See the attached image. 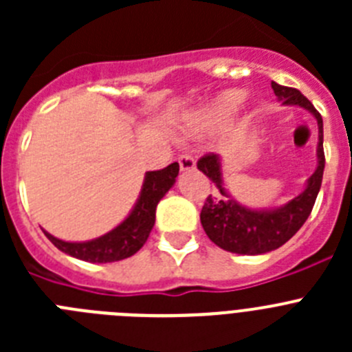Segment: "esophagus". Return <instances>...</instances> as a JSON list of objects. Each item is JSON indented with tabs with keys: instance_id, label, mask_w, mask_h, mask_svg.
<instances>
[{
	"instance_id": "obj_1",
	"label": "esophagus",
	"mask_w": 352,
	"mask_h": 352,
	"mask_svg": "<svg viewBox=\"0 0 352 352\" xmlns=\"http://www.w3.org/2000/svg\"><path fill=\"white\" fill-rule=\"evenodd\" d=\"M179 169L182 170H192L195 169V158L192 155H179Z\"/></svg>"
}]
</instances>
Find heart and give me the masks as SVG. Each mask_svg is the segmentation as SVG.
<instances>
[{
	"instance_id": "heart-1",
	"label": "heart",
	"mask_w": 352,
	"mask_h": 352,
	"mask_svg": "<svg viewBox=\"0 0 352 352\" xmlns=\"http://www.w3.org/2000/svg\"><path fill=\"white\" fill-rule=\"evenodd\" d=\"M247 93L241 89H229V91L220 93L213 100V104L201 114V125L203 126H213L219 125L222 121L229 120L234 113H238V109L243 105Z\"/></svg>"
}]
</instances>
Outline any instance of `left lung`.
I'll use <instances>...</instances> for the list:
<instances>
[{
  "label": "left lung",
  "instance_id": "left-lung-1",
  "mask_svg": "<svg viewBox=\"0 0 352 352\" xmlns=\"http://www.w3.org/2000/svg\"><path fill=\"white\" fill-rule=\"evenodd\" d=\"M275 95L285 105H300L316 116L319 126V144H317V169L309 178L298 197L289 201L282 208L276 210H250L229 197L223 188L222 167L220 157L214 153H206L199 158L197 169L203 170L208 178L214 183L222 195L211 197L208 195L204 206L201 210V223L204 232L214 245L232 254H243V256H259L275 248L282 247L285 241L300 231L305 220L312 213L319 188L322 183L324 173V149H322V118L317 113L312 102L307 96L301 95L296 88H287L280 84L272 82Z\"/></svg>",
  "mask_w": 352,
  "mask_h": 352
}]
</instances>
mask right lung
Returning <instances> with one entry per match:
<instances>
[{
	"label": "right lung",
	"instance_id": "1",
	"mask_svg": "<svg viewBox=\"0 0 352 352\" xmlns=\"http://www.w3.org/2000/svg\"><path fill=\"white\" fill-rule=\"evenodd\" d=\"M179 173L178 162L160 170H149L144 176L138 203L116 229L91 241L70 243L45 232L52 245L68 256L88 263H114L133 256L146 243L155 226V211L160 199L169 192Z\"/></svg>",
	"mask_w": 352,
	"mask_h": 352
}]
</instances>
